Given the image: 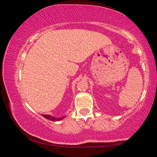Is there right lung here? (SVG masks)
I'll return each mask as SVG.
<instances>
[{"instance_id": "right-lung-1", "label": "right lung", "mask_w": 157, "mask_h": 157, "mask_svg": "<svg viewBox=\"0 0 157 157\" xmlns=\"http://www.w3.org/2000/svg\"><path fill=\"white\" fill-rule=\"evenodd\" d=\"M42 116H43L44 118H46V119H48V120L52 121H59L62 120L63 118H65L66 117V116H63L62 117H59V118H57V117H54L50 115H47V114H42Z\"/></svg>"}]
</instances>
